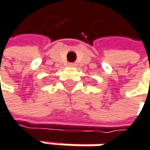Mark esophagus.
<instances>
[{
  "label": "esophagus",
  "instance_id": "34e87169",
  "mask_svg": "<svg viewBox=\"0 0 150 150\" xmlns=\"http://www.w3.org/2000/svg\"><path fill=\"white\" fill-rule=\"evenodd\" d=\"M68 66H69V67H76V64H69Z\"/></svg>",
  "mask_w": 150,
  "mask_h": 150
}]
</instances>
